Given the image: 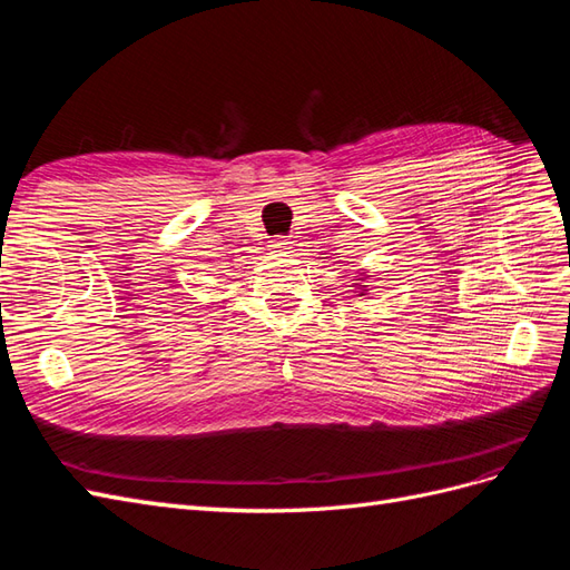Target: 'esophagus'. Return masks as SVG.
Instances as JSON below:
<instances>
[{
  "instance_id": "1",
  "label": "esophagus",
  "mask_w": 570,
  "mask_h": 570,
  "mask_svg": "<svg viewBox=\"0 0 570 570\" xmlns=\"http://www.w3.org/2000/svg\"><path fill=\"white\" fill-rule=\"evenodd\" d=\"M271 249L278 252V254H287L292 249V243H287L285 237H278V239H273V243H271Z\"/></svg>"
}]
</instances>
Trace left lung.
<instances>
[{"instance_id":"left-lung-1","label":"left lung","mask_w":570,"mask_h":570,"mask_svg":"<svg viewBox=\"0 0 570 570\" xmlns=\"http://www.w3.org/2000/svg\"><path fill=\"white\" fill-rule=\"evenodd\" d=\"M354 278L358 281V283H354L352 287L356 289V295L354 297H364V295H368V285H364L366 281H368V271L366 268H361V273L358 275H354Z\"/></svg>"}]
</instances>
